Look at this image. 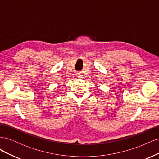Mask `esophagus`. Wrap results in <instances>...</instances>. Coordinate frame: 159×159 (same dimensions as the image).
<instances>
[{
  "label": "esophagus",
  "instance_id": "34e87169",
  "mask_svg": "<svg viewBox=\"0 0 159 159\" xmlns=\"http://www.w3.org/2000/svg\"><path fill=\"white\" fill-rule=\"evenodd\" d=\"M76 76H77V78H81V74H76Z\"/></svg>",
  "mask_w": 159,
  "mask_h": 159
}]
</instances>
